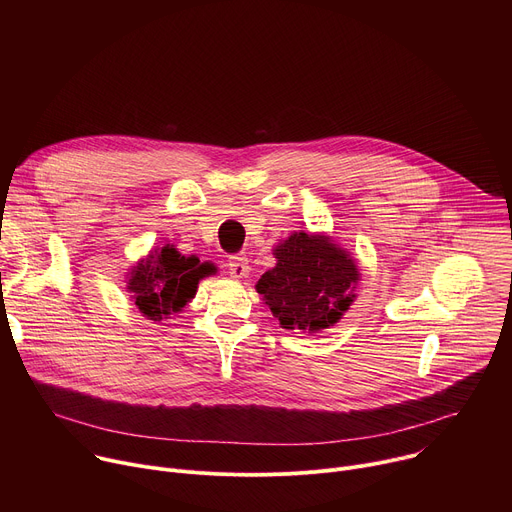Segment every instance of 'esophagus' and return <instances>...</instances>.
<instances>
[{"label": "esophagus", "instance_id": "34e87169", "mask_svg": "<svg viewBox=\"0 0 512 512\" xmlns=\"http://www.w3.org/2000/svg\"><path fill=\"white\" fill-rule=\"evenodd\" d=\"M227 267H229L231 277L241 279V277H245V275L249 273V259H247L245 255H241V253H239V255H233V257H229Z\"/></svg>", "mask_w": 512, "mask_h": 512}]
</instances>
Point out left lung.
<instances>
[{
    "label": "left lung",
    "mask_w": 512,
    "mask_h": 512,
    "mask_svg": "<svg viewBox=\"0 0 512 512\" xmlns=\"http://www.w3.org/2000/svg\"><path fill=\"white\" fill-rule=\"evenodd\" d=\"M277 265L257 291L287 330L318 332L334 326L354 300L358 269L328 237L294 233L275 249Z\"/></svg>",
    "instance_id": "1"
}]
</instances>
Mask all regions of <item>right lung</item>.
Returning a JSON list of instances; mask_svg holds the SVG:
<instances>
[{"mask_svg": "<svg viewBox=\"0 0 512 512\" xmlns=\"http://www.w3.org/2000/svg\"><path fill=\"white\" fill-rule=\"evenodd\" d=\"M214 271L212 263H200L194 255L184 257L166 245L131 269L127 289L137 310L148 320L160 322L172 312H180L194 298L198 281Z\"/></svg>", "mask_w": 512, "mask_h": 512, "instance_id": "right-lung-1", "label": "right lung"}]
</instances>
